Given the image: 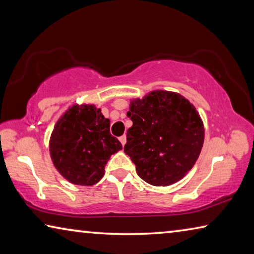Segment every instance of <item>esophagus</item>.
<instances>
[{
  "mask_svg": "<svg viewBox=\"0 0 254 254\" xmlns=\"http://www.w3.org/2000/svg\"><path fill=\"white\" fill-rule=\"evenodd\" d=\"M119 140H120V142L122 143V145H124V144L127 143V136H126V135L120 136V137H119Z\"/></svg>",
  "mask_w": 254,
  "mask_h": 254,
  "instance_id": "34e87169",
  "label": "esophagus"
}]
</instances>
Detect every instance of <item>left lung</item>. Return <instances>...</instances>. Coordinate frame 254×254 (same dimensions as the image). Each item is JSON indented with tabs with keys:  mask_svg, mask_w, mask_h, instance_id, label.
Returning <instances> with one entry per match:
<instances>
[{
	"mask_svg": "<svg viewBox=\"0 0 254 254\" xmlns=\"http://www.w3.org/2000/svg\"><path fill=\"white\" fill-rule=\"evenodd\" d=\"M124 152L136 174L153 186H168L194 167L204 143V124L190 102L178 93L153 91L130 102Z\"/></svg>",
	"mask_w": 254,
	"mask_h": 254,
	"instance_id": "8db88e82",
	"label": "left lung"
}]
</instances>
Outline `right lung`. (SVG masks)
<instances>
[{
    "label": "right lung",
    "instance_id": "add662e5",
    "mask_svg": "<svg viewBox=\"0 0 254 254\" xmlns=\"http://www.w3.org/2000/svg\"><path fill=\"white\" fill-rule=\"evenodd\" d=\"M110 120L92 104H75L56 123L49 141L55 168L68 182L92 186L104 176L105 165L122 144L110 133Z\"/></svg>",
    "mask_w": 254,
    "mask_h": 254
}]
</instances>
